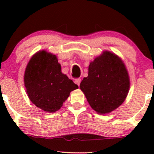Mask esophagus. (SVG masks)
I'll return each mask as SVG.
<instances>
[{
  "instance_id": "obj_1",
  "label": "esophagus",
  "mask_w": 154,
  "mask_h": 154,
  "mask_svg": "<svg viewBox=\"0 0 154 154\" xmlns=\"http://www.w3.org/2000/svg\"><path fill=\"white\" fill-rule=\"evenodd\" d=\"M81 79H75V83L77 84V85L79 86L80 84H81Z\"/></svg>"
}]
</instances>
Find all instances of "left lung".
I'll use <instances>...</instances> for the list:
<instances>
[{
  "mask_svg": "<svg viewBox=\"0 0 154 154\" xmlns=\"http://www.w3.org/2000/svg\"><path fill=\"white\" fill-rule=\"evenodd\" d=\"M130 84L123 60L106 50L90 63L88 75L82 81L80 88L92 109L100 114H106L124 102Z\"/></svg>",
  "mask_w": 154,
  "mask_h": 154,
  "instance_id": "1",
  "label": "left lung"
}]
</instances>
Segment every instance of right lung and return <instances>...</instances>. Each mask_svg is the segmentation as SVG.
<instances>
[{"label": "right lung", "instance_id": "obj_1", "mask_svg": "<svg viewBox=\"0 0 154 154\" xmlns=\"http://www.w3.org/2000/svg\"><path fill=\"white\" fill-rule=\"evenodd\" d=\"M24 81L31 102L49 113L60 109L70 92L79 88L62 73L55 54L43 50L31 57L25 69Z\"/></svg>", "mask_w": 154, "mask_h": 154}]
</instances>
